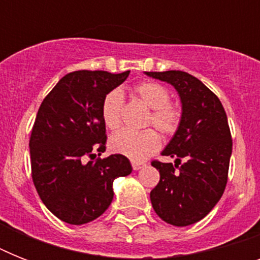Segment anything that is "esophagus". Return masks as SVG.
I'll use <instances>...</instances> for the list:
<instances>
[{
    "label": "esophagus",
    "instance_id": "1",
    "mask_svg": "<svg viewBox=\"0 0 260 260\" xmlns=\"http://www.w3.org/2000/svg\"><path fill=\"white\" fill-rule=\"evenodd\" d=\"M146 166L144 163H140V162H132V167H134L135 171L140 170V169H143V167Z\"/></svg>",
    "mask_w": 260,
    "mask_h": 260
}]
</instances>
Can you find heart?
<instances>
[{
  "label": "heart",
  "instance_id": "1",
  "mask_svg": "<svg viewBox=\"0 0 260 260\" xmlns=\"http://www.w3.org/2000/svg\"><path fill=\"white\" fill-rule=\"evenodd\" d=\"M134 95L151 109L147 124H152L163 135H173L181 122V109L171 104L170 93L160 83L143 81L135 85ZM124 97L120 90H112L102 102V118L106 128L114 131L121 125ZM160 136L154 129L135 132L122 129L114 134L109 140L110 150L124 155L134 162H143L155 154L160 147Z\"/></svg>",
  "mask_w": 260,
  "mask_h": 260
}]
</instances>
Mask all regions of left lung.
<instances>
[{
  "mask_svg": "<svg viewBox=\"0 0 260 260\" xmlns=\"http://www.w3.org/2000/svg\"><path fill=\"white\" fill-rule=\"evenodd\" d=\"M173 85L181 98V122L162 155L173 163L154 160L160 181L151 190L152 208L163 221L191 225L213 209L228 179L232 139L225 110L217 95L185 71H146Z\"/></svg>",
  "mask_w": 260,
  "mask_h": 260,
  "instance_id": "obj_1",
  "label": "left lung"
}]
</instances>
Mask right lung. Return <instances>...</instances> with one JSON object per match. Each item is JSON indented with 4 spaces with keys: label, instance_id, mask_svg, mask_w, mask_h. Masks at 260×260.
Masks as SVG:
<instances>
[{
    "label": "right lung",
    "instance_id": "right-lung-1",
    "mask_svg": "<svg viewBox=\"0 0 260 260\" xmlns=\"http://www.w3.org/2000/svg\"><path fill=\"white\" fill-rule=\"evenodd\" d=\"M128 75L74 71L39 108L29 139L32 179L47 209L67 224L82 225L100 217L113 200L114 179L132 173L124 155L94 160L93 154L105 151L104 98Z\"/></svg>",
    "mask_w": 260,
    "mask_h": 260
}]
</instances>
